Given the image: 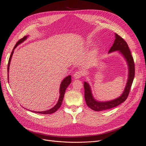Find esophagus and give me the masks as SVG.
Returning a JSON list of instances; mask_svg holds the SVG:
<instances>
[{
	"instance_id": "1",
	"label": "esophagus",
	"mask_w": 146,
	"mask_h": 146,
	"mask_svg": "<svg viewBox=\"0 0 146 146\" xmlns=\"http://www.w3.org/2000/svg\"><path fill=\"white\" fill-rule=\"evenodd\" d=\"M82 73L79 71H78V72H76L74 74H73V77L74 78V79H79L82 77Z\"/></svg>"
}]
</instances>
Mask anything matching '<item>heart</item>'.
<instances>
[{"label":"heart","mask_w":146,"mask_h":146,"mask_svg":"<svg viewBox=\"0 0 146 146\" xmlns=\"http://www.w3.org/2000/svg\"><path fill=\"white\" fill-rule=\"evenodd\" d=\"M96 53H97V50H94L92 51V52L91 56H95L96 54Z\"/></svg>","instance_id":"obj_1"}]
</instances>
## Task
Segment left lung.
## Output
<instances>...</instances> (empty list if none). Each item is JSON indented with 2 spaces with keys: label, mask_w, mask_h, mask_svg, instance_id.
<instances>
[{
  "label": "left lung",
  "mask_w": 146,
  "mask_h": 146,
  "mask_svg": "<svg viewBox=\"0 0 146 146\" xmlns=\"http://www.w3.org/2000/svg\"><path fill=\"white\" fill-rule=\"evenodd\" d=\"M116 51H118L121 54L122 56L124 57L128 64V75L125 88L123 93L118 98L109 101L101 102L96 101L94 98L89 83L86 82H84L83 85L84 89H85V99L86 103L89 108L94 111H101L114 108L124 102L128 96L135 75L134 62L127 43L123 38L117 34H115V40L108 52L111 53Z\"/></svg>",
  "instance_id": "obj_1"
}]
</instances>
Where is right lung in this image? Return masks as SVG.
Segmentation results:
<instances>
[{"mask_svg": "<svg viewBox=\"0 0 146 146\" xmlns=\"http://www.w3.org/2000/svg\"><path fill=\"white\" fill-rule=\"evenodd\" d=\"M28 38V36H25L23 37L22 38H21V40H19L17 42V44H15V47L11 52V54L10 56V57H9V61H8V65H7V73H8V74H7V76H8V80H9V66H10V63H11V58H12V55L13 54V52H14V50L15 49V48H16L17 46L18 45H19L20 44H21L22 42H24L25 40H27V38ZM72 82V78H71V76H67L66 78H65L63 81L61 82V84H60V96H59V99H58V101L57 103V104L52 107V108L50 110H47V111H32V112H35V113H42V114H51V113H52L54 112H55L56 111H57V110L59 109L60 107L61 106V104H62V102H63V99L64 98V94H65V92H66V90L67 89V88L68 87V86L70 85V83ZM9 82V81H8Z\"/></svg>", "mask_w": 146, "mask_h": 146, "instance_id": "right-lung-1", "label": "right lung"}]
</instances>
